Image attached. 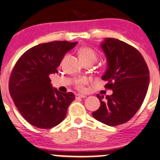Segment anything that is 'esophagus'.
<instances>
[{
  "label": "esophagus",
  "instance_id": "1",
  "mask_svg": "<svg viewBox=\"0 0 160 160\" xmlns=\"http://www.w3.org/2000/svg\"><path fill=\"white\" fill-rule=\"evenodd\" d=\"M86 95H82V94H77L76 95V98H86Z\"/></svg>",
  "mask_w": 160,
  "mask_h": 160
}]
</instances>
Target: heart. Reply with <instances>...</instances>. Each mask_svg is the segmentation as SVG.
I'll return each mask as SVG.
<instances>
[{
	"mask_svg": "<svg viewBox=\"0 0 160 160\" xmlns=\"http://www.w3.org/2000/svg\"><path fill=\"white\" fill-rule=\"evenodd\" d=\"M79 57L81 59L82 62L92 61L95 62L97 60L96 52L93 50L92 49L89 48V47H82L79 50ZM86 83V80L84 78H80L77 80L76 85L78 89L80 90H82L84 89V84Z\"/></svg>",
	"mask_w": 160,
	"mask_h": 160,
	"instance_id": "1",
	"label": "heart"
}]
</instances>
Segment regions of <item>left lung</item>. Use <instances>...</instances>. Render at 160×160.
<instances>
[{"mask_svg": "<svg viewBox=\"0 0 160 160\" xmlns=\"http://www.w3.org/2000/svg\"><path fill=\"white\" fill-rule=\"evenodd\" d=\"M100 47L107 58L102 79L108 82L105 87L113 93L105 98L97 95L101 105L92 117L116 126L132 118L141 108L149 86V69L141 53L122 40L104 38Z\"/></svg>", "mask_w": 160, "mask_h": 160, "instance_id": "left-lung-1", "label": "left lung"}]
</instances>
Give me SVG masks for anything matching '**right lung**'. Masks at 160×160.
<instances>
[{
    "label": "right lung",
    "mask_w": 160,
    "mask_h": 160,
    "mask_svg": "<svg viewBox=\"0 0 160 160\" xmlns=\"http://www.w3.org/2000/svg\"><path fill=\"white\" fill-rule=\"evenodd\" d=\"M78 42L52 41L27 50L12 69L9 90L22 116L32 126L50 128L65 118L73 92L53 88L49 75L57 73L64 56Z\"/></svg>",
    "instance_id": "right-lung-1"
}]
</instances>
